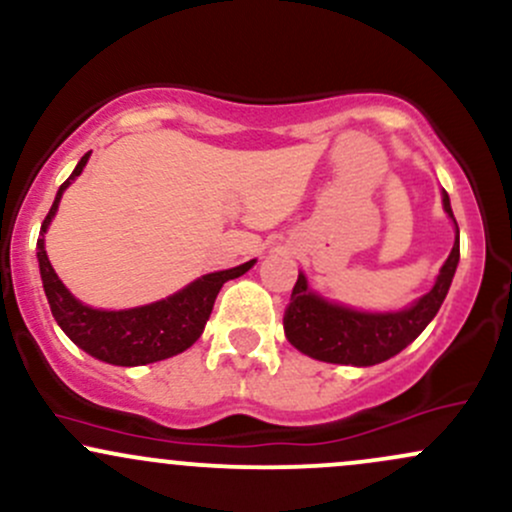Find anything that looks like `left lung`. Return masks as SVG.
Returning a JSON list of instances; mask_svg holds the SVG:
<instances>
[{
  "instance_id": "1",
  "label": "left lung",
  "mask_w": 512,
  "mask_h": 512,
  "mask_svg": "<svg viewBox=\"0 0 512 512\" xmlns=\"http://www.w3.org/2000/svg\"><path fill=\"white\" fill-rule=\"evenodd\" d=\"M445 211L452 216L449 196L445 194ZM454 221V216H452ZM457 226V221H454ZM459 262V228L452 252L440 269V277L423 299L411 308L396 313H359L352 308L335 306L308 291L306 277L299 274L289 306L284 311L286 340L303 355L330 364H355L372 367L398 355L403 347L428 328L445 301L449 284Z\"/></svg>"
}]
</instances>
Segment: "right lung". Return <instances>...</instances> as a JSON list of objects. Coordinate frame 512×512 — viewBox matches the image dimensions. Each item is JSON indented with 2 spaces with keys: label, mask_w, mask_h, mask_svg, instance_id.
<instances>
[{
  "label": "right lung",
  "mask_w": 512,
  "mask_h": 512,
  "mask_svg": "<svg viewBox=\"0 0 512 512\" xmlns=\"http://www.w3.org/2000/svg\"><path fill=\"white\" fill-rule=\"evenodd\" d=\"M87 160L89 153L77 162L70 179L80 177ZM70 179L60 184L58 196L41 226V238H38V267H41L43 289H46L53 318L58 320L63 333L87 355L97 357L101 362L119 364V367L160 362V359L174 357L192 347L204 333V325L211 316L213 301H216L221 286L228 279L245 274L255 265V260L233 269H223V272L206 274L170 299L150 303V306L128 308V311H97V308L84 306L65 289L43 250V233H46L50 218L58 211L60 196Z\"/></svg>",
  "instance_id": "right-lung-1"
}]
</instances>
